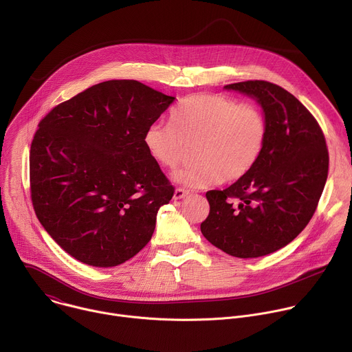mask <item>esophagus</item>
Listing matches in <instances>:
<instances>
[{"label":"esophagus","instance_id":"esophagus-1","mask_svg":"<svg viewBox=\"0 0 352 352\" xmlns=\"http://www.w3.org/2000/svg\"><path fill=\"white\" fill-rule=\"evenodd\" d=\"M188 193H189V190H186V189H184V188H177L175 192H174V199H182V197H185Z\"/></svg>","mask_w":352,"mask_h":352}]
</instances>
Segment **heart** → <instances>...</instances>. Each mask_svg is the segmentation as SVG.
I'll use <instances>...</instances> for the list:
<instances>
[{
	"label": "heart",
	"instance_id": "obj_1",
	"mask_svg": "<svg viewBox=\"0 0 352 352\" xmlns=\"http://www.w3.org/2000/svg\"><path fill=\"white\" fill-rule=\"evenodd\" d=\"M267 138L263 111L220 94H192L170 111V124H153L144 146L159 164L175 168L195 148L196 160L174 173L189 188L245 177L259 162Z\"/></svg>",
	"mask_w": 352,
	"mask_h": 352
}]
</instances>
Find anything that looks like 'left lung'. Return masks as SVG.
<instances>
[{"label":"left lung","mask_w":352,"mask_h":352,"mask_svg":"<svg viewBox=\"0 0 352 352\" xmlns=\"http://www.w3.org/2000/svg\"><path fill=\"white\" fill-rule=\"evenodd\" d=\"M252 96L262 106L267 138L245 177L209 190L205 238L235 258H259L289 243L311 221L322 196L329 150L316 118L278 85L246 80L224 86Z\"/></svg>","instance_id":"1"}]
</instances>
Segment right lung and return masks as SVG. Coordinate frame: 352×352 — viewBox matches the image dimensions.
<instances>
[{
    "instance_id": "1",
    "label": "right lung",
    "mask_w": 352,
    "mask_h": 352,
    "mask_svg": "<svg viewBox=\"0 0 352 352\" xmlns=\"http://www.w3.org/2000/svg\"><path fill=\"white\" fill-rule=\"evenodd\" d=\"M174 98L138 80H107L38 122L29 156L33 209L76 261L118 266L152 238L174 186L143 138Z\"/></svg>"
}]
</instances>
